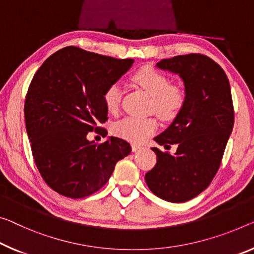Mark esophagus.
Wrapping results in <instances>:
<instances>
[{
  "mask_svg": "<svg viewBox=\"0 0 254 254\" xmlns=\"http://www.w3.org/2000/svg\"><path fill=\"white\" fill-rule=\"evenodd\" d=\"M142 149V146L139 145V144H131V150H132V152H136V151H138V150H140Z\"/></svg>",
  "mask_w": 254,
  "mask_h": 254,
  "instance_id": "esophagus-1",
  "label": "esophagus"
}]
</instances>
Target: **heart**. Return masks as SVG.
Returning <instances> with one entry per match:
<instances>
[{"label":"heart","mask_w":254,"mask_h":254,"mask_svg":"<svg viewBox=\"0 0 254 254\" xmlns=\"http://www.w3.org/2000/svg\"><path fill=\"white\" fill-rule=\"evenodd\" d=\"M134 83L151 97L150 111L160 119L170 122L176 117L184 105V94L178 87L170 86V80L166 75L152 67H143L132 75ZM104 104L110 114H116L122 101V86L118 83L111 84L105 89ZM158 128L157 120L149 118L126 117L112 124L111 131L117 137L139 143L153 134Z\"/></svg>","instance_id":"1"}]
</instances>
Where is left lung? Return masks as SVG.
Segmentation results:
<instances>
[{
  "mask_svg": "<svg viewBox=\"0 0 254 254\" xmlns=\"http://www.w3.org/2000/svg\"><path fill=\"white\" fill-rule=\"evenodd\" d=\"M155 67L176 73L185 87L184 105L165 131L154 137L157 165L145 175L151 192L162 200L182 203L197 196L219 169L234 126L228 78L219 64L203 54L163 59Z\"/></svg>",
  "mask_w": 254,
  "mask_h": 254,
  "instance_id": "1",
  "label": "left lung"
}]
</instances>
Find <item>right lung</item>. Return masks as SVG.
<instances>
[{"label":"right lung","mask_w":254,"mask_h":254,"mask_svg":"<svg viewBox=\"0 0 254 254\" xmlns=\"http://www.w3.org/2000/svg\"><path fill=\"white\" fill-rule=\"evenodd\" d=\"M132 64L67 46L34 75L23 109L26 129L35 163L56 192L71 198L95 193L131 152L122 138L110 136L97 145L87 134L107 131L99 127L108 120L104 92Z\"/></svg>","instance_id":"obj_1"}]
</instances>
